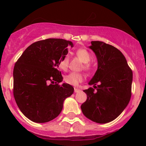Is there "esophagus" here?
Masks as SVG:
<instances>
[{
    "label": "esophagus",
    "instance_id": "34e87169",
    "mask_svg": "<svg viewBox=\"0 0 146 146\" xmlns=\"http://www.w3.org/2000/svg\"><path fill=\"white\" fill-rule=\"evenodd\" d=\"M80 89H79V88H74V91H75V93H78L79 91H80Z\"/></svg>",
    "mask_w": 146,
    "mask_h": 146
}]
</instances>
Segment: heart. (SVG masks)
<instances>
[{"label": "heart", "mask_w": 146, "mask_h": 146, "mask_svg": "<svg viewBox=\"0 0 146 146\" xmlns=\"http://www.w3.org/2000/svg\"><path fill=\"white\" fill-rule=\"evenodd\" d=\"M77 56L80 58L84 63H86L85 64V68L86 69H90V65L87 64L90 60V54L89 52L87 51L85 48H79L76 51ZM68 62H69V56L68 54L64 55L60 58L59 61V66L61 69L65 70L67 69L68 66ZM84 80V76L81 73H75V72H72V73H68L64 77V81L66 83L69 84L73 85V86H77L78 85L79 83L82 82Z\"/></svg>", "instance_id": "b5f03b06"}]
</instances>
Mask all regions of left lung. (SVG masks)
<instances>
[{
    "label": "left lung",
    "mask_w": 146,
    "mask_h": 146,
    "mask_svg": "<svg viewBox=\"0 0 146 146\" xmlns=\"http://www.w3.org/2000/svg\"><path fill=\"white\" fill-rule=\"evenodd\" d=\"M96 56L98 69L84 92L87 100L81 106L84 116L98 123L113 121L126 108L130 98L132 72L122 53L115 46L92 41L88 46ZM98 84L96 87L95 85Z\"/></svg>",
    "instance_id": "left-lung-1"
}]
</instances>
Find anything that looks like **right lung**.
Segmentation results:
<instances>
[{
    "instance_id": "obj_1",
    "label": "right lung",
    "mask_w": 146,
    "mask_h": 146,
    "mask_svg": "<svg viewBox=\"0 0 146 146\" xmlns=\"http://www.w3.org/2000/svg\"><path fill=\"white\" fill-rule=\"evenodd\" d=\"M71 41L48 38L25 49L14 68V96L23 115L36 123H46L61 113L63 104L74 92L63 83L58 70L60 58L68 53Z\"/></svg>"
}]
</instances>
